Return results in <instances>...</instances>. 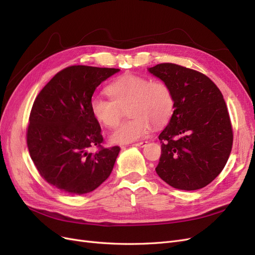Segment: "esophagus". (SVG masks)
I'll list each match as a JSON object with an SVG mask.
<instances>
[{
  "label": "esophagus",
  "instance_id": "34e87169",
  "mask_svg": "<svg viewBox=\"0 0 255 255\" xmlns=\"http://www.w3.org/2000/svg\"><path fill=\"white\" fill-rule=\"evenodd\" d=\"M146 142H148V141H139V142L134 143L133 145H135V146H143V145L146 144Z\"/></svg>",
  "mask_w": 255,
  "mask_h": 255
}]
</instances>
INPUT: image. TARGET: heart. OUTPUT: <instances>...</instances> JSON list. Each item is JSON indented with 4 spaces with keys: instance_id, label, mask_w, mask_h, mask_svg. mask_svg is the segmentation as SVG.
<instances>
[{
    "instance_id": "heart-1",
    "label": "heart",
    "mask_w": 255,
    "mask_h": 255,
    "mask_svg": "<svg viewBox=\"0 0 255 255\" xmlns=\"http://www.w3.org/2000/svg\"><path fill=\"white\" fill-rule=\"evenodd\" d=\"M110 100L94 97L90 112L100 125L114 128L121 122L125 111L129 118L111 135L113 143L125 144L143 138L151 126L163 127L170 119L174 98L168 85L161 81H150L142 75L126 73L106 87Z\"/></svg>"
}]
</instances>
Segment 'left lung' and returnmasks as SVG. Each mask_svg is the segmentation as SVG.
<instances>
[{"mask_svg":"<svg viewBox=\"0 0 255 255\" xmlns=\"http://www.w3.org/2000/svg\"><path fill=\"white\" fill-rule=\"evenodd\" d=\"M170 87L174 111L158 136L161 155L155 168L161 180L182 190H196L225 168L233 129L223 96L201 72L165 63L148 69Z\"/></svg>","mask_w":255,"mask_h":255,"instance_id":"8db88e82","label":"left lung"}]
</instances>
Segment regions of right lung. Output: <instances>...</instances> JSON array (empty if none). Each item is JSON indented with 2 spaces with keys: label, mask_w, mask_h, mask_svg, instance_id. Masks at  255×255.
<instances>
[{
  "label": "right lung",
  "mask_w": 255,
  "mask_h": 255,
  "mask_svg": "<svg viewBox=\"0 0 255 255\" xmlns=\"http://www.w3.org/2000/svg\"><path fill=\"white\" fill-rule=\"evenodd\" d=\"M119 69L70 66L36 97L26 143L42 179L71 195L95 190L110 176L120 148H104L101 127L90 112L96 88ZM98 151L90 153V146Z\"/></svg>",
  "instance_id": "1"
}]
</instances>
